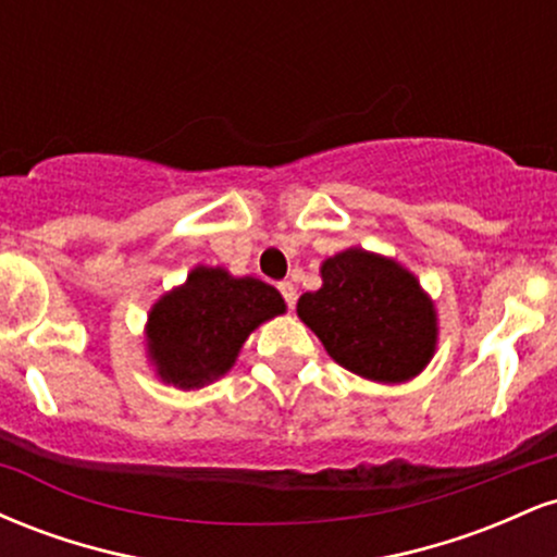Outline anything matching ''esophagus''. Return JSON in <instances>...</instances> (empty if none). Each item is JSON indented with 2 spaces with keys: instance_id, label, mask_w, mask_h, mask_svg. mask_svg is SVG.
<instances>
[{
  "instance_id": "obj_1",
  "label": "esophagus",
  "mask_w": 557,
  "mask_h": 557,
  "mask_svg": "<svg viewBox=\"0 0 557 557\" xmlns=\"http://www.w3.org/2000/svg\"><path fill=\"white\" fill-rule=\"evenodd\" d=\"M277 290L283 293V300L287 304V309H293V306H296V300H298L296 285H293V283H280Z\"/></svg>"
}]
</instances>
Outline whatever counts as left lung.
Returning <instances> with one entry per match:
<instances>
[{"mask_svg":"<svg viewBox=\"0 0 557 557\" xmlns=\"http://www.w3.org/2000/svg\"><path fill=\"white\" fill-rule=\"evenodd\" d=\"M298 317L348 372L411 380L432 359L437 319L411 272L363 248L322 264V287L298 298Z\"/></svg>","mask_w":557,"mask_h":557,"instance_id":"8db88e82","label":"left lung"}]
</instances>
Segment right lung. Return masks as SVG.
<instances>
[{"label":"right lung","mask_w":557,"mask_h":557,"mask_svg":"<svg viewBox=\"0 0 557 557\" xmlns=\"http://www.w3.org/2000/svg\"><path fill=\"white\" fill-rule=\"evenodd\" d=\"M283 311L285 300L272 285L196 267L188 283L151 309V361L164 382L201 387L233 367L251 330Z\"/></svg>","instance_id":"right-lung-1"}]
</instances>
